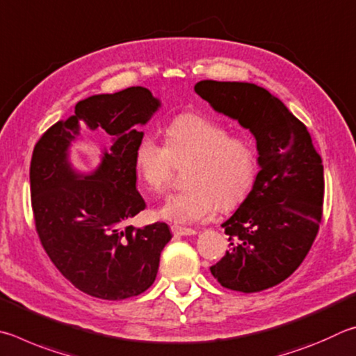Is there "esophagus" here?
Masks as SVG:
<instances>
[{"instance_id":"34e87169","label":"esophagus","mask_w":356,"mask_h":356,"mask_svg":"<svg viewBox=\"0 0 356 356\" xmlns=\"http://www.w3.org/2000/svg\"><path fill=\"white\" fill-rule=\"evenodd\" d=\"M170 229H172V233H173L175 236H194V234H197L195 229H192V228H186V227L172 225V227H170Z\"/></svg>"}]
</instances>
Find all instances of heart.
Instances as JSON below:
<instances>
[{
	"label": "heart",
	"mask_w": 356,
	"mask_h": 356,
	"mask_svg": "<svg viewBox=\"0 0 356 356\" xmlns=\"http://www.w3.org/2000/svg\"><path fill=\"white\" fill-rule=\"evenodd\" d=\"M191 165L183 192L165 198L158 214L179 223L204 222L217 209L229 211L250 194L258 173L253 142L232 136L225 124L186 112L167 124L164 145L143 136L134 149V172L145 189L161 194L170 183L175 167Z\"/></svg>",
	"instance_id": "b5f03b06"
}]
</instances>
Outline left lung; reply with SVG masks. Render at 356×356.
I'll return each instance as SVG.
<instances>
[{"mask_svg":"<svg viewBox=\"0 0 356 356\" xmlns=\"http://www.w3.org/2000/svg\"><path fill=\"white\" fill-rule=\"evenodd\" d=\"M195 92L257 139L259 172L241 207L222 223L229 250L211 273L223 288L259 292L284 282L319 232L323 165L305 124L252 83L200 81Z\"/></svg>","mask_w":356,"mask_h":356,"instance_id":"left-lung-1","label":"left lung"}]
</instances>
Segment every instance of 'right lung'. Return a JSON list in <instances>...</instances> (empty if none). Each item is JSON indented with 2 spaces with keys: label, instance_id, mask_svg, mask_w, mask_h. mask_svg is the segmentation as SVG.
Listing matches in <instances>:
<instances>
[{
  "label": "right lung",
  "instance_id": "add662e5",
  "mask_svg": "<svg viewBox=\"0 0 356 356\" xmlns=\"http://www.w3.org/2000/svg\"><path fill=\"white\" fill-rule=\"evenodd\" d=\"M145 87H128L81 99L74 115L54 123L35 143L31 159V203L43 248L74 288L104 300H123L147 291L158 273L162 248L172 239L167 223L123 227L145 209L136 189L137 128L159 109ZM113 137L100 165L79 174L67 161L79 122Z\"/></svg>",
  "mask_w": 356,
  "mask_h": 356
}]
</instances>
